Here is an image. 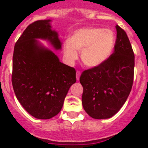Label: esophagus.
Listing matches in <instances>:
<instances>
[{
    "label": "esophagus",
    "instance_id": "34e87169",
    "mask_svg": "<svg viewBox=\"0 0 148 148\" xmlns=\"http://www.w3.org/2000/svg\"><path fill=\"white\" fill-rule=\"evenodd\" d=\"M80 75H81V73H80V71H79V70L76 71V79H77V80L79 79Z\"/></svg>",
    "mask_w": 148,
    "mask_h": 148
}]
</instances>
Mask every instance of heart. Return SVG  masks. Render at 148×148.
<instances>
[{
  "label": "heart",
  "instance_id": "b5f03b06",
  "mask_svg": "<svg viewBox=\"0 0 148 148\" xmlns=\"http://www.w3.org/2000/svg\"><path fill=\"white\" fill-rule=\"evenodd\" d=\"M116 35L110 28L90 27L76 31L64 45V55L70 62L78 58L80 51L82 64L94 68L104 63L113 53Z\"/></svg>",
  "mask_w": 148,
  "mask_h": 148
}]
</instances>
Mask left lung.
<instances>
[{
    "label": "left lung",
    "mask_w": 148,
    "mask_h": 148,
    "mask_svg": "<svg viewBox=\"0 0 148 148\" xmlns=\"http://www.w3.org/2000/svg\"><path fill=\"white\" fill-rule=\"evenodd\" d=\"M113 53L99 66L83 71L79 81L83 87L82 103L94 119L115 115L127 99L132 89L134 54L125 31L116 25Z\"/></svg>",
    "instance_id": "1"
}]
</instances>
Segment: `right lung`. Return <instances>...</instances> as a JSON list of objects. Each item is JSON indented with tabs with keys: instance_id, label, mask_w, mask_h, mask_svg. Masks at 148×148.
Masks as SVG:
<instances>
[{
	"instance_id": "1",
	"label": "right lung",
	"mask_w": 148,
	"mask_h": 148,
	"mask_svg": "<svg viewBox=\"0 0 148 148\" xmlns=\"http://www.w3.org/2000/svg\"><path fill=\"white\" fill-rule=\"evenodd\" d=\"M50 20L36 21L26 27L14 45L11 82L18 101L27 113L42 120L58 114L69 88L76 82L75 69L59 62L53 51L36 38L61 49Z\"/></svg>"
}]
</instances>
